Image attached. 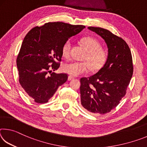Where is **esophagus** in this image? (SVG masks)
Here are the masks:
<instances>
[{
    "mask_svg": "<svg viewBox=\"0 0 147 147\" xmlns=\"http://www.w3.org/2000/svg\"><path fill=\"white\" fill-rule=\"evenodd\" d=\"M74 78V77L72 76H69V77H68L69 80H73Z\"/></svg>",
    "mask_w": 147,
    "mask_h": 147,
    "instance_id": "esophagus-1",
    "label": "esophagus"
}]
</instances>
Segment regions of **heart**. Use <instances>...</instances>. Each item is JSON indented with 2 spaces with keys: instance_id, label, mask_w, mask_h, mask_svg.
I'll use <instances>...</instances> for the list:
<instances>
[{
  "instance_id": "1",
  "label": "heart",
  "mask_w": 147,
  "mask_h": 147,
  "mask_svg": "<svg viewBox=\"0 0 147 147\" xmlns=\"http://www.w3.org/2000/svg\"><path fill=\"white\" fill-rule=\"evenodd\" d=\"M80 43L87 51L84 59L86 61H71L64 64L62 69L65 73L72 76H79L88 72L89 67L92 71H98L105 65L108 59L109 53L106 48L101 47L97 39L88 36L82 38ZM71 42L67 41L62 46L61 53L65 58L71 56Z\"/></svg>"
}]
</instances>
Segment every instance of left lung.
Here are the masks:
<instances>
[{"label": "left lung", "instance_id": "left-lung-1", "mask_svg": "<svg viewBox=\"0 0 147 147\" xmlns=\"http://www.w3.org/2000/svg\"><path fill=\"white\" fill-rule=\"evenodd\" d=\"M88 28L105 40L109 56L97 73L80 79L81 104L89 112L105 114L116 108L125 96L134 71L132 56L121 37L100 27Z\"/></svg>", "mask_w": 147, "mask_h": 147}]
</instances>
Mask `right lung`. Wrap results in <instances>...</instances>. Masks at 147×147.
I'll use <instances>...</instances> for the list:
<instances>
[{"mask_svg":"<svg viewBox=\"0 0 147 147\" xmlns=\"http://www.w3.org/2000/svg\"><path fill=\"white\" fill-rule=\"evenodd\" d=\"M84 28V25L49 22L34 27L24 37L17 58L19 82L35 102H48L67 80V74L51 73V70L59 67L65 42Z\"/></svg>","mask_w":147,"mask_h":147,"instance_id":"1","label":"right lung"}]
</instances>
